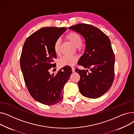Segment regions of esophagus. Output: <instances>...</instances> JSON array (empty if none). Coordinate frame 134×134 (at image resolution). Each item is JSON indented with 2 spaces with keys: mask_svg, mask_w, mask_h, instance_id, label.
<instances>
[{
  "mask_svg": "<svg viewBox=\"0 0 134 134\" xmlns=\"http://www.w3.org/2000/svg\"><path fill=\"white\" fill-rule=\"evenodd\" d=\"M72 72H75V68L74 67H72Z\"/></svg>",
  "mask_w": 134,
  "mask_h": 134,
  "instance_id": "1",
  "label": "esophagus"
}]
</instances>
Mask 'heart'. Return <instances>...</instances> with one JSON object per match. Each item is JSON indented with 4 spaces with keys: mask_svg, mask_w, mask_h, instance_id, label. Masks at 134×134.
Returning a JSON list of instances; mask_svg holds the SVG:
<instances>
[{
    "mask_svg": "<svg viewBox=\"0 0 134 134\" xmlns=\"http://www.w3.org/2000/svg\"><path fill=\"white\" fill-rule=\"evenodd\" d=\"M66 38L76 47L77 51H80L81 50L82 41L81 37L79 34L75 32H70L66 35ZM61 43V40L58 38L55 41L54 44V52L57 55L60 54ZM78 58L76 56H64L58 60V63L60 67L72 66L75 64Z\"/></svg>",
    "mask_w": 134,
    "mask_h": 134,
    "instance_id": "heart-1",
    "label": "heart"
}]
</instances>
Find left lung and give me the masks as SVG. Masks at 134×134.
<instances>
[{
    "label": "left lung",
    "instance_id": "1",
    "mask_svg": "<svg viewBox=\"0 0 134 134\" xmlns=\"http://www.w3.org/2000/svg\"><path fill=\"white\" fill-rule=\"evenodd\" d=\"M69 29L80 34L85 40V52L78 64L91 71L75 69L80 76V92L87 98H99L108 92L115 78V54L110 40L106 34L90 24H78Z\"/></svg>",
    "mask_w": 134,
    "mask_h": 134
}]
</instances>
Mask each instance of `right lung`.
I'll return each mask as SVG.
<instances>
[{"mask_svg": "<svg viewBox=\"0 0 134 134\" xmlns=\"http://www.w3.org/2000/svg\"><path fill=\"white\" fill-rule=\"evenodd\" d=\"M66 30L64 27L41 28L26 38L20 55V68L28 91L35 100L46 105L62 99L63 86L72 74L67 67L55 75L49 72L56 67L55 42Z\"/></svg>", "mask_w": 134, "mask_h": 134, "instance_id": "obj_1", "label": "right lung"}]
</instances>
